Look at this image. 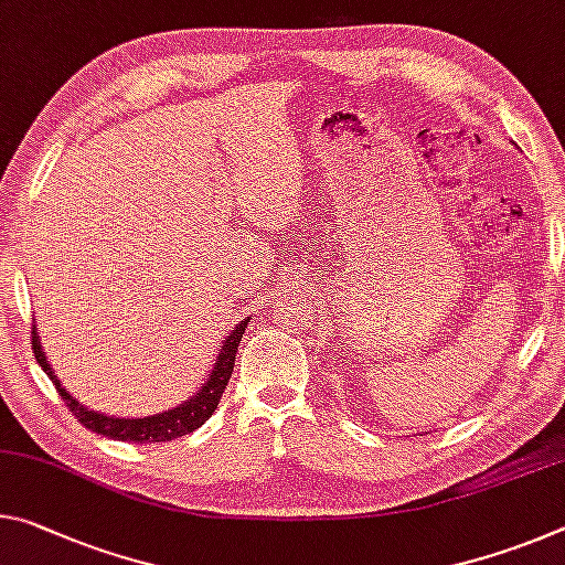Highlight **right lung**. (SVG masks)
Segmentation results:
<instances>
[{
	"label": "right lung",
	"mask_w": 565,
	"mask_h": 565,
	"mask_svg": "<svg viewBox=\"0 0 565 565\" xmlns=\"http://www.w3.org/2000/svg\"><path fill=\"white\" fill-rule=\"evenodd\" d=\"M246 327H248V319L236 324L234 331L223 339V347L218 349L216 364H213L209 380H205L203 387L195 392L191 399L173 409H168V412H160V415L136 417V419L100 415V412L79 405V402L70 395L65 387H62L60 380L55 377V372H52L47 356H44V352H42L38 327H32V352H34V360H38L44 370V374H47L52 384L57 387L60 397L65 399V405L73 409V415L87 429H93V433H97V435L113 437V440H122V443H140V445L142 443H168V440H175V437L191 435L193 429H199L205 419L216 412L218 402L223 397V390H226L231 374H234L236 349L241 344V337H244Z\"/></svg>",
	"instance_id": "right-lung-1"
}]
</instances>
